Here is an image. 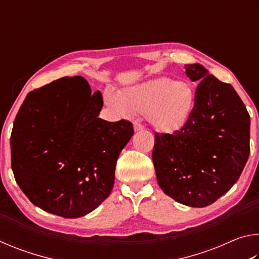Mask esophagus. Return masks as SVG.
<instances>
[{"mask_svg":"<svg viewBox=\"0 0 259 259\" xmlns=\"http://www.w3.org/2000/svg\"><path fill=\"white\" fill-rule=\"evenodd\" d=\"M144 129V125L140 124L139 122H134V130L135 131H140Z\"/></svg>","mask_w":259,"mask_h":259,"instance_id":"esophagus-1","label":"esophagus"}]
</instances>
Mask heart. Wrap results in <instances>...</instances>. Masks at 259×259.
I'll return each instance as SVG.
<instances>
[{
    "label": "heart",
    "mask_w": 259,
    "mask_h": 259,
    "mask_svg": "<svg viewBox=\"0 0 259 259\" xmlns=\"http://www.w3.org/2000/svg\"><path fill=\"white\" fill-rule=\"evenodd\" d=\"M106 99L117 112L145 115L157 131L174 134L190 120L195 94L186 82L157 77L125 88L117 96L107 93Z\"/></svg>",
    "instance_id": "heart-1"
}]
</instances>
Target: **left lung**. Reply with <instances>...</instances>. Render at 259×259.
<instances>
[{
    "label": "left lung",
    "instance_id": "1",
    "mask_svg": "<svg viewBox=\"0 0 259 259\" xmlns=\"http://www.w3.org/2000/svg\"><path fill=\"white\" fill-rule=\"evenodd\" d=\"M199 84L193 113L174 134L155 133L152 159L159 186L188 207L213 203L238 182L250 153V116L234 88L202 65H185Z\"/></svg>",
    "mask_w": 259,
    "mask_h": 259
}]
</instances>
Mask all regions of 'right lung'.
I'll use <instances>...</instances> for the list:
<instances>
[{
    "instance_id": "right-lung-1",
    "label": "right lung",
    "mask_w": 259,
    "mask_h": 259,
    "mask_svg": "<svg viewBox=\"0 0 259 259\" xmlns=\"http://www.w3.org/2000/svg\"><path fill=\"white\" fill-rule=\"evenodd\" d=\"M102 107V94H91L82 76L58 78L26 96L11 133V166L36 207L77 218L111 194L134 126L99 119Z\"/></svg>"
}]
</instances>
